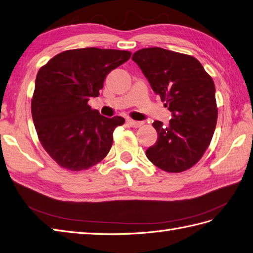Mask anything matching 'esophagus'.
<instances>
[{"label": "esophagus", "instance_id": "34e87169", "mask_svg": "<svg viewBox=\"0 0 253 253\" xmlns=\"http://www.w3.org/2000/svg\"><path fill=\"white\" fill-rule=\"evenodd\" d=\"M126 123H127V125L128 126H132V127H135V128H137V127H139V126H143V123H141V122H139V121H135V120H127L126 121Z\"/></svg>", "mask_w": 253, "mask_h": 253}]
</instances>
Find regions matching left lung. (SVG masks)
I'll return each instance as SVG.
<instances>
[{"instance_id": "1", "label": "left lung", "mask_w": 253, "mask_h": 253, "mask_svg": "<svg viewBox=\"0 0 253 253\" xmlns=\"http://www.w3.org/2000/svg\"><path fill=\"white\" fill-rule=\"evenodd\" d=\"M152 90L173 113L168 126L155 121L157 143L146 156L168 173H181L198 163L211 145L218 119L211 76L192 55L160 47L144 48L132 57Z\"/></svg>"}]
</instances>
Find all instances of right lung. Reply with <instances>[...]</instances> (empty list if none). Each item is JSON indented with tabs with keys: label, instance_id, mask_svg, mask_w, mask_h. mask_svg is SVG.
Instances as JSON below:
<instances>
[{
	"label": "right lung",
	"instance_id": "1",
	"mask_svg": "<svg viewBox=\"0 0 253 253\" xmlns=\"http://www.w3.org/2000/svg\"><path fill=\"white\" fill-rule=\"evenodd\" d=\"M126 50L79 48L54 55L36 76L31 112L44 149L62 169H88L107 156L122 117L106 118L88 104L109 72L130 59Z\"/></svg>",
	"mask_w": 253,
	"mask_h": 253
}]
</instances>
